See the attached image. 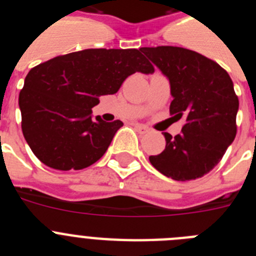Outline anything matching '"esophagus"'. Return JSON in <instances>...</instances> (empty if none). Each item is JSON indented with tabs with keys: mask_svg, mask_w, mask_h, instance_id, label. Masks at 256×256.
I'll use <instances>...</instances> for the list:
<instances>
[{
	"mask_svg": "<svg viewBox=\"0 0 256 256\" xmlns=\"http://www.w3.org/2000/svg\"><path fill=\"white\" fill-rule=\"evenodd\" d=\"M133 126H134V128L137 130H138L140 133H148V130H150V128H148V126H144V124L134 123V124H133Z\"/></svg>",
	"mask_w": 256,
	"mask_h": 256,
	"instance_id": "1",
	"label": "esophagus"
}]
</instances>
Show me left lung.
I'll return each mask as SVG.
<instances>
[{"mask_svg": "<svg viewBox=\"0 0 256 256\" xmlns=\"http://www.w3.org/2000/svg\"><path fill=\"white\" fill-rule=\"evenodd\" d=\"M141 51L169 79L170 115L184 118L182 132L176 137L164 133V151L150 156V162L174 180L202 177L236 137L238 97L234 82L216 61L191 50L159 46Z\"/></svg>", "mask_w": 256, "mask_h": 256, "instance_id": "left-lung-1", "label": "left lung"}]
</instances>
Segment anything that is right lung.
<instances>
[{
	"mask_svg": "<svg viewBox=\"0 0 256 256\" xmlns=\"http://www.w3.org/2000/svg\"><path fill=\"white\" fill-rule=\"evenodd\" d=\"M136 72L154 73L141 50L88 48L37 65L19 94L22 130L30 150L58 170H79L102 158L120 120L92 119L98 97L114 94Z\"/></svg>",
	"mask_w": 256,
	"mask_h": 256,
	"instance_id": "1",
	"label": "right lung"
}]
</instances>
